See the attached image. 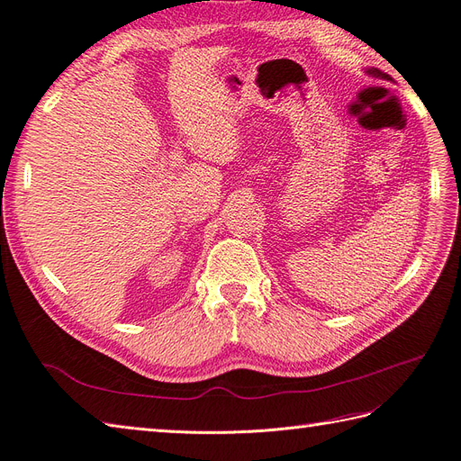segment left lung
<instances>
[{
	"label": "left lung",
	"mask_w": 461,
	"mask_h": 461,
	"mask_svg": "<svg viewBox=\"0 0 461 461\" xmlns=\"http://www.w3.org/2000/svg\"><path fill=\"white\" fill-rule=\"evenodd\" d=\"M367 73H369L371 77H375V78H386V80H388V75L383 73V71H379V68H369Z\"/></svg>",
	"instance_id": "left-lung-1"
}]
</instances>
